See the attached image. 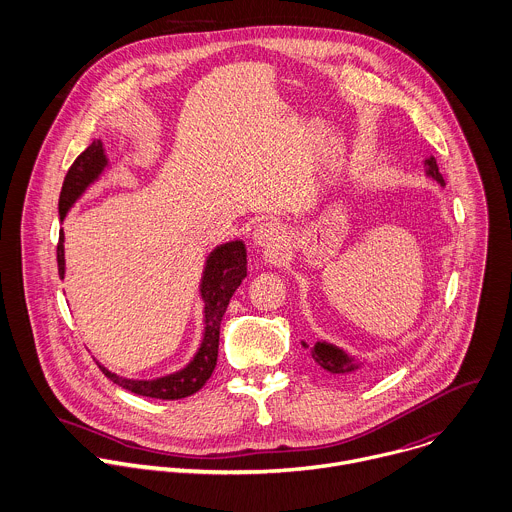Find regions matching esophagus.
<instances>
[{
	"label": "esophagus",
	"mask_w": 512,
	"mask_h": 512,
	"mask_svg": "<svg viewBox=\"0 0 512 512\" xmlns=\"http://www.w3.org/2000/svg\"><path fill=\"white\" fill-rule=\"evenodd\" d=\"M284 240V230L276 222H262L252 232V244L260 250L276 252Z\"/></svg>",
	"instance_id": "esophagus-1"
}]
</instances>
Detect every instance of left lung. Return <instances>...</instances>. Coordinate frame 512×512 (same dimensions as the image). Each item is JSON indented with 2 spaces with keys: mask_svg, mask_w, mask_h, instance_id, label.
<instances>
[{
  "mask_svg": "<svg viewBox=\"0 0 512 512\" xmlns=\"http://www.w3.org/2000/svg\"><path fill=\"white\" fill-rule=\"evenodd\" d=\"M424 171L426 175L436 181L440 187H444V177L442 173L438 171V165H436V159L434 157H428L424 161ZM300 345L304 349L311 351V357L315 359V363L319 367H323L325 371L333 373V375H351V373H357L359 369H363L365 363H361L357 357L349 355L345 349L329 343V341H317L315 345H309L304 339L300 341Z\"/></svg>",
  "mask_w": 512,
  "mask_h": 512,
  "instance_id": "left-lung-1",
  "label": "left lung"
}]
</instances>
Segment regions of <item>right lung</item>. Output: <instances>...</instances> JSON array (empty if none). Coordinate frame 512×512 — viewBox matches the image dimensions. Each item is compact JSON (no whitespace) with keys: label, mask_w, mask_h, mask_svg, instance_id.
<instances>
[{"label":"right lung","mask_w":512,"mask_h":512,"mask_svg":"<svg viewBox=\"0 0 512 512\" xmlns=\"http://www.w3.org/2000/svg\"><path fill=\"white\" fill-rule=\"evenodd\" d=\"M109 167V157L102 147L100 139H94L72 163L68 169L60 199H58V214L60 222L74 208V203L86 193L90 185H94L102 173ZM58 274L64 278L66 260H64V232H60L58 240ZM246 278V246L242 240H232L216 246L203 264L201 280H199V298L203 302V333L199 347L191 361L173 371L169 375H161L155 379H129L109 371L105 365L102 369L113 383L119 387L133 391L143 397L155 399H181L199 391L206 381L212 377L218 361V345H220V325L226 315L230 298Z\"/></svg>","instance_id":"add662e5"}]
</instances>
